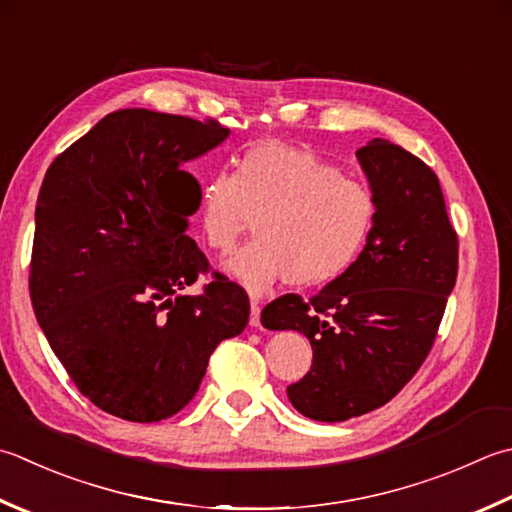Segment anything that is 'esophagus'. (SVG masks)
I'll list each match as a JSON object with an SVG mask.
<instances>
[{"mask_svg":"<svg viewBox=\"0 0 512 512\" xmlns=\"http://www.w3.org/2000/svg\"><path fill=\"white\" fill-rule=\"evenodd\" d=\"M259 313H262V308H259V304L253 299V302H250V326H259Z\"/></svg>","mask_w":512,"mask_h":512,"instance_id":"obj_1","label":"esophagus"}]
</instances>
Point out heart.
<instances>
[{"label": "heart", "mask_w": 512, "mask_h": 512, "mask_svg": "<svg viewBox=\"0 0 512 512\" xmlns=\"http://www.w3.org/2000/svg\"><path fill=\"white\" fill-rule=\"evenodd\" d=\"M257 217L255 242L224 262L248 293L277 282L322 288L362 257L375 228L370 190L304 148L266 142L246 150L237 175L219 170L199 186L197 226L208 248L226 253Z\"/></svg>", "instance_id": "obj_1"}]
</instances>
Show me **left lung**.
<instances>
[{
  "mask_svg": "<svg viewBox=\"0 0 512 512\" xmlns=\"http://www.w3.org/2000/svg\"><path fill=\"white\" fill-rule=\"evenodd\" d=\"M355 155L377 206L362 257L310 302L284 295L262 310L264 328L297 330L313 346V366L286 393L317 422L370 413L408 384L457 279V233L433 170L379 137Z\"/></svg>",
  "mask_w": 512,
  "mask_h": 512,
  "instance_id": "8db88e82",
  "label": "left lung"
}]
</instances>
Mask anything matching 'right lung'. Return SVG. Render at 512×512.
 Instances as JSON below:
<instances>
[{
    "mask_svg": "<svg viewBox=\"0 0 512 512\" xmlns=\"http://www.w3.org/2000/svg\"><path fill=\"white\" fill-rule=\"evenodd\" d=\"M230 135L217 122L115 110L66 148L39 188L30 299L75 386L128 422L173 417L222 339L248 324V295L206 273L186 235L199 184L182 170Z\"/></svg>",
    "mask_w": 512,
    "mask_h": 512,
    "instance_id": "add662e5",
    "label": "right lung"
}]
</instances>
